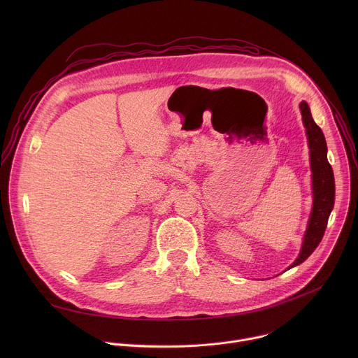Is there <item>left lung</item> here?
I'll list each match as a JSON object with an SVG mask.
<instances>
[{"label":"left lung","instance_id":"left-lung-1","mask_svg":"<svg viewBox=\"0 0 358 358\" xmlns=\"http://www.w3.org/2000/svg\"><path fill=\"white\" fill-rule=\"evenodd\" d=\"M301 120L308 136L310 152V170H312V194L313 206L308 221V228L304 231L301 248L296 261L287 268L292 269L308 259L313 250L320 243L330 213L334 207V176L331 166L327 162V144L322 129L315 123L310 108L306 101L300 103Z\"/></svg>","mask_w":358,"mask_h":358}]
</instances>
